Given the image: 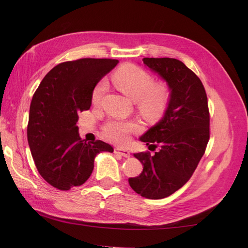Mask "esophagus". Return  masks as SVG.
Here are the masks:
<instances>
[{"instance_id":"34e87169","label":"esophagus","mask_w":248,"mask_h":248,"mask_svg":"<svg viewBox=\"0 0 248 248\" xmlns=\"http://www.w3.org/2000/svg\"><path fill=\"white\" fill-rule=\"evenodd\" d=\"M115 153L116 154H119L121 155L123 157H126V158H128V157H130V153L128 150L126 149H122V148H115Z\"/></svg>"}]
</instances>
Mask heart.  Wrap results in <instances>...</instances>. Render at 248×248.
<instances>
[{
  "label": "heart",
  "mask_w": 248,
  "mask_h": 248,
  "mask_svg": "<svg viewBox=\"0 0 248 248\" xmlns=\"http://www.w3.org/2000/svg\"><path fill=\"white\" fill-rule=\"evenodd\" d=\"M115 85L132 101H137L139 109L147 116H157L167 107L170 90L164 82H154L151 74L136 66L119 70L112 78ZM107 80H100L92 92V102L99 104L107 91ZM139 129L134 122L114 119L103 126V133L117 144H127L129 136Z\"/></svg>",
  "instance_id": "obj_1"
}]
</instances>
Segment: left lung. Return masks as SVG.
I'll list each match as a JSON object with an SVG mask.
<instances>
[{
    "label": "left lung",
    "instance_id": "8db88e82",
    "mask_svg": "<svg viewBox=\"0 0 248 248\" xmlns=\"http://www.w3.org/2000/svg\"><path fill=\"white\" fill-rule=\"evenodd\" d=\"M142 61L167 81L170 97L163 118L140 139L159 151L134 154L144 169L128 182L141 197L159 200L181 188L196 170L210 139V114L204 86L184 63L171 58Z\"/></svg>",
    "mask_w": 248,
    "mask_h": 248
}]
</instances>
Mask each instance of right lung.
<instances>
[{
    "label": "right lung",
    "instance_id": "1",
    "mask_svg": "<svg viewBox=\"0 0 248 248\" xmlns=\"http://www.w3.org/2000/svg\"><path fill=\"white\" fill-rule=\"evenodd\" d=\"M118 60L85 58L60 63L43 78L30 106L28 142L35 166L46 181L60 190L84 184L97 154L114 149L78 134V114L92 103L95 86Z\"/></svg>",
    "mask_w": 248,
    "mask_h": 248
}]
</instances>
